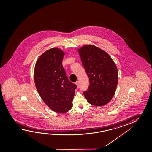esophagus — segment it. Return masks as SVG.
<instances>
[{
    "mask_svg": "<svg viewBox=\"0 0 152 152\" xmlns=\"http://www.w3.org/2000/svg\"><path fill=\"white\" fill-rule=\"evenodd\" d=\"M75 84H77V88H79L80 87V81H77V82H75Z\"/></svg>",
    "mask_w": 152,
    "mask_h": 152,
    "instance_id": "obj_1",
    "label": "esophagus"
}]
</instances>
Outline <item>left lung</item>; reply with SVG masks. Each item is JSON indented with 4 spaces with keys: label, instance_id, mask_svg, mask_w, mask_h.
I'll return each instance as SVG.
<instances>
[{
    "label": "left lung",
    "instance_id": "8db88e82",
    "mask_svg": "<svg viewBox=\"0 0 152 152\" xmlns=\"http://www.w3.org/2000/svg\"><path fill=\"white\" fill-rule=\"evenodd\" d=\"M82 65L89 79L88 89L83 94L89 104L105 105L113 97L118 83V70L105 51L92 45L78 50Z\"/></svg>",
    "mask_w": 152,
    "mask_h": 152
}]
</instances>
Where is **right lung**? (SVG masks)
I'll return each instance as SVG.
<instances>
[{"mask_svg": "<svg viewBox=\"0 0 152 152\" xmlns=\"http://www.w3.org/2000/svg\"><path fill=\"white\" fill-rule=\"evenodd\" d=\"M64 53L58 48L45 51L35 66L36 89L45 104L53 111L64 113L72 107L77 86L70 81L63 67Z\"/></svg>", "mask_w": 152, "mask_h": 152, "instance_id": "1", "label": "right lung"}]
</instances>
